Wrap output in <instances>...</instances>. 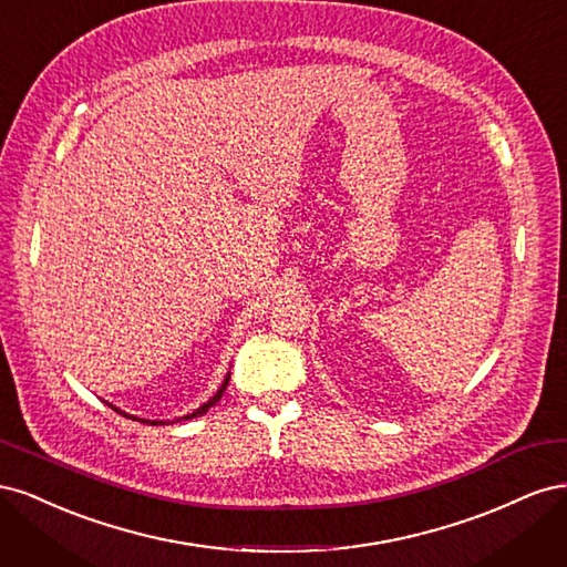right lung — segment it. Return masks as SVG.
I'll return each instance as SVG.
<instances>
[{"mask_svg": "<svg viewBox=\"0 0 567 567\" xmlns=\"http://www.w3.org/2000/svg\"><path fill=\"white\" fill-rule=\"evenodd\" d=\"M227 385H229V373L225 375V381H221V385H219V390L213 394V398L208 400V402H205V404H200L198 409H194L192 411V414H184V416H179V419H175V421H188V419H196V416H203L205 414V411H208L210 406H215L219 400H221V394H225V390H227ZM111 409H115L117 411V414H123V416H127V419H134V421H142V423H151V425H163V423H175V421H151V419H136V416H132V414H127V411H123V409H117L115 404H109Z\"/></svg>", "mask_w": 567, "mask_h": 567, "instance_id": "add662e5", "label": "right lung"}]
</instances>
